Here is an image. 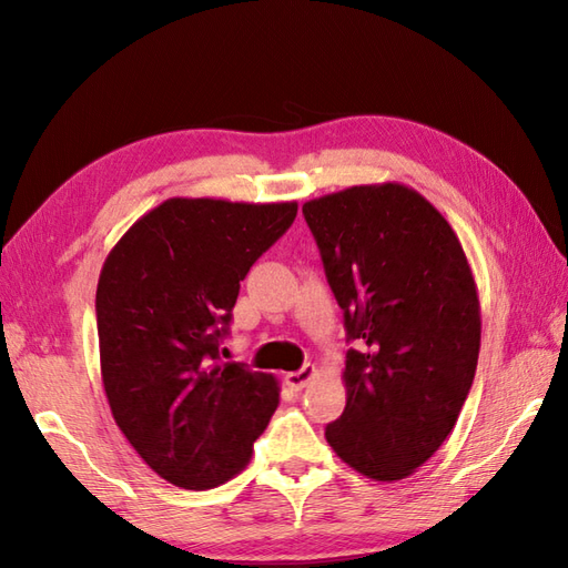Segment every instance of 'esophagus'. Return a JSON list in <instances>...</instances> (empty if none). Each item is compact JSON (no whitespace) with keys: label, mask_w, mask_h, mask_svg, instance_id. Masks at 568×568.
I'll use <instances>...</instances> for the list:
<instances>
[{"label":"esophagus","mask_w":568,"mask_h":568,"mask_svg":"<svg viewBox=\"0 0 568 568\" xmlns=\"http://www.w3.org/2000/svg\"><path fill=\"white\" fill-rule=\"evenodd\" d=\"M315 376H317V368L315 366H303L300 371L287 373L285 381H287V385H291L293 390H303L310 381H315Z\"/></svg>","instance_id":"esophagus-1"}]
</instances>
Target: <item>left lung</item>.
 I'll list each match as a JSON object with an SVG mask.
<instances>
[{"label":"left lung","instance_id":"1","mask_svg":"<svg viewBox=\"0 0 568 568\" xmlns=\"http://www.w3.org/2000/svg\"><path fill=\"white\" fill-rule=\"evenodd\" d=\"M344 310L346 407L327 425L344 464L400 480L449 437L476 376L480 305L462 241L400 183L354 185L303 204Z\"/></svg>","mask_w":568,"mask_h":568}]
</instances>
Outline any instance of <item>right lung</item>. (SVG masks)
Listing matches in <instances>:
<instances>
[{"instance_id":"add662e5","label":"right lung","mask_w":568,"mask_h":568,"mask_svg":"<svg viewBox=\"0 0 568 568\" xmlns=\"http://www.w3.org/2000/svg\"><path fill=\"white\" fill-rule=\"evenodd\" d=\"M297 202L171 197L129 226L98 283L106 403L168 484L207 490L251 462L277 407V381L220 364L239 287L281 239Z\"/></svg>"}]
</instances>
